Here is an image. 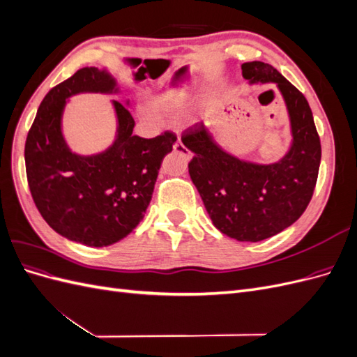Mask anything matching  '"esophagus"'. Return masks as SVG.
Instances as JSON below:
<instances>
[{
  "mask_svg": "<svg viewBox=\"0 0 357 357\" xmlns=\"http://www.w3.org/2000/svg\"><path fill=\"white\" fill-rule=\"evenodd\" d=\"M174 150H176V152L181 153V155H183V156H185V158H188V159H190V158H192V153H190V150L185 147V144H183V143H181V139H180V138H178V139H177V142L174 143Z\"/></svg>",
  "mask_w": 357,
  "mask_h": 357,
  "instance_id": "obj_1",
  "label": "esophagus"
}]
</instances>
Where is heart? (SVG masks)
<instances>
[{"instance_id": "1", "label": "heart", "mask_w": 357, "mask_h": 357, "mask_svg": "<svg viewBox=\"0 0 357 357\" xmlns=\"http://www.w3.org/2000/svg\"><path fill=\"white\" fill-rule=\"evenodd\" d=\"M189 98V93L185 89L162 91L153 98V105L162 110H178Z\"/></svg>"}]
</instances>
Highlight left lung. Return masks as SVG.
Masks as SVG:
<instances>
[{
	"mask_svg": "<svg viewBox=\"0 0 357 357\" xmlns=\"http://www.w3.org/2000/svg\"><path fill=\"white\" fill-rule=\"evenodd\" d=\"M248 83H274L290 121L291 144L274 164H255L225 152L204 123L188 128L181 142L193 153L189 174L213 225L238 241H262L295 223L314 193L321 147L305 96L269 63L241 66Z\"/></svg>",
	"mask_w": 357,
	"mask_h": 357,
	"instance_id": "left-lung-1",
	"label": "left lung"
}]
</instances>
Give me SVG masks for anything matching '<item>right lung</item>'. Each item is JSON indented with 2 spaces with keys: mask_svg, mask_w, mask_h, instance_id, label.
<instances>
[{
  "mask_svg": "<svg viewBox=\"0 0 357 357\" xmlns=\"http://www.w3.org/2000/svg\"><path fill=\"white\" fill-rule=\"evenodd\" d=\"M82 92L117 93L107 70L84 67L41 101L25 143L26 178L43 219L66 238L91 247L121 241L143 220L158 172L177 142L169 131L155 138L132 134L134 117L113 101L117 132L101 153H73L62 135L67 100Z\"/></svg>",
  "mask_w": 357,
  "mask_h": 357,
  "instance_id": "right-lung-1",
  "label": "right lung"
}]
</instances>
